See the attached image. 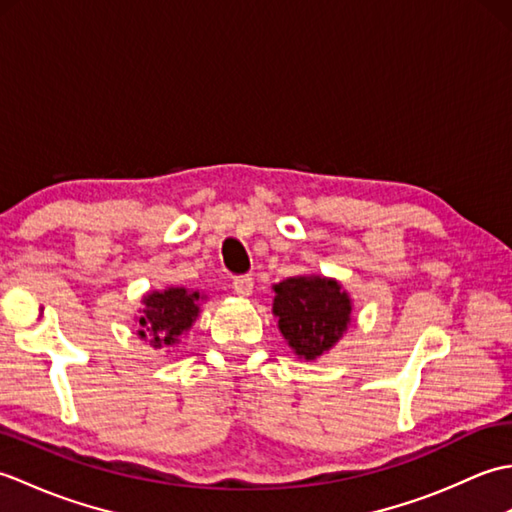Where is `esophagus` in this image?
Instances as JSON below:
<instances>
[{
  "label": "esophagus",
  "instance_id": "obj_1",
  "mask_svg": "<svg viewBox=\"0 0 512 512\" xmlns=\"http://www.w3.org/2000/svg\"><path fill=\"white\" fill-rule=\"evenodd\" d=\"M255 281L250 275H239L233 279V290L237 297H250V292H253Z\"/></svg>",
  "mask_w": 512,
  "mask_h": 512
}]
</instances>
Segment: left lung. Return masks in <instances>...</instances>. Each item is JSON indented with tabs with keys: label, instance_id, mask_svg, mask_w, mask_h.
Segmentation results:
<instances>
[{
	"label": "left lung",
	"instance_id": "8db88e82",
	"mask_svg": "<svg viewBox=\"0 0 512 512\" xmlns=\"http://www.w3.org/2000/svg\"><path fill=\"white\" fill-rule=\"evenodd\" d=\"M273 314L299 358L314 361L345 334L352 321V299L336 279L288 277L273 286Z\"/></svg>",
	"mask_w": 512,
	"mask_h": 512
}]
</instances>
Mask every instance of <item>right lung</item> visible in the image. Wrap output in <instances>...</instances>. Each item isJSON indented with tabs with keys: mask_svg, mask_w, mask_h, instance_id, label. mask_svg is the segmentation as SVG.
<instances>
[{
	"mask_svg": "<svg viewBox=\"0 0 512 512\" xmlns=\"http://www.w3.org/2000/svg\"><path fill=\"white\" fill-rule=\"evenodd\" d=\"M202 295L198 290L167 288L154 290L143 297V314L138 317V336L151 347H171L180 341L200 314Z\"/></svg>",
	"mask_w": 512,
	"mask_h": 512,
	"instance_id": "1",
	"label": "right lung"
}]
</instances>
